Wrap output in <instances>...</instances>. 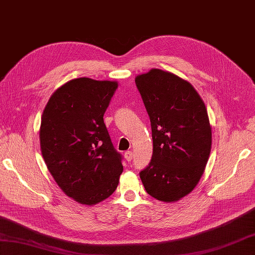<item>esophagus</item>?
Wrapping results in <instances>:
<instances>
[{
    "mask_svg": "<svg viewBox=\"0 0 255 255\" xmlns=\"http://www.w3.org/2000/svg\"><path fill=\"white\" fill-rule=\"evenodd\" d=\"M124 155H125V158H126L127 162H130L132 159V152L131 151H126L125 154H124Z\"/></svg>",
    "mask_w": 255,
    "mask_h": 255,
    "instance_id": "obj_1",
    "label": "esophagus"
}]
</instances>
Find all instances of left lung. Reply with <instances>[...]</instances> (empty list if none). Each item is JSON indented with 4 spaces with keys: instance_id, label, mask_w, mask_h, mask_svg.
<instances>
[{
    "instance_id": "left-lung-1",
    "label": "left lung",
    "mask_w": 255,
    "mask_h": 255,
    "mask_svg": "<svg viewBox=\"0 0 255 255\" xmlns=\"http://www.w3.org/2000/svg\"><path fill=\"white\" fill-rule=\"evenodd\" d=\"M149 114L153 154L140 171L145 191L162 202H177L202 177L212 147V128L203 100L190 82L153 68L135 77Z\"/></svg>"
}]
</instances>
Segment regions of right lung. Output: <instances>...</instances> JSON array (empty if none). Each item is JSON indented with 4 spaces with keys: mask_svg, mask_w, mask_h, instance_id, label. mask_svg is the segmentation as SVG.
Returning a JSON list of instances; mask_svg holds the SVG:
<instances>
[{
    "mask_svg": "<svg viewBox=\"0 0 255 255\" xmlns=\"http://www.w3.org/2000/svg\"><path fill=\"white\" fill-rule=\"evenodd\" d=\"M117 88V81L69 80L52 94L41 117L46 167L63 192L80 204L102 202L120 182L122 156L103 120Z\"/></svg>",
    "mask_w": 255,
    "mask_h": 255,
    "instance_id": "right-lung-1",
    "label": "right lung"
}]
</instances>
